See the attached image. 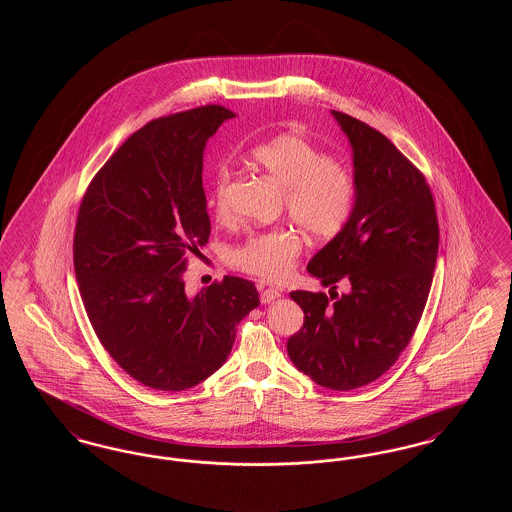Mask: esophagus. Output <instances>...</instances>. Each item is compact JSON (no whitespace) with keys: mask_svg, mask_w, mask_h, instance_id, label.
I'll return each instance as SVG.
<instances>
[{"mask_svg":"<svg viewBox=\"0 0 512 512\" xmlns=\"http://www.w3.org/2000/svg\"><path fill=\"white\" fill-rule=\"evenodd\" d=\"M278 297H280V292H278L276 288H267V290L261 292V303L267 305V303H272V301L278 299Z\"/></svg>","mask_w":512,"mask_h":512,"instance_id":"1","label":"esophagus"}]
</instances>
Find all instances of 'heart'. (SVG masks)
<instances>
[{
  "label": "heart",
  "mask_w": 512,
  "mask_h": 512,
  "mask_svg": "<svg viewBox=\"0 0 512 512\" xmlns=\"http://www.w3.org/2000/svg\"><path fill=\"white\" fill-rule=\"evenodd\" d=\"M249 157L286 190V207L309 234L334 238L351 219L357 182L353 171L309 142L284 132L249 149ZM232 172L219 167L209 188V205L217 219L230 215ZM303 251V236L292 226L253 232L232 249V265L247 274L280 280L292 272Z\"/></svg>",
  "instance_id": "b5f03b06"
}]
</instances>
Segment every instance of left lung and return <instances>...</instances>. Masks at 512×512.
<instances>
[{
  "label": "left lung",
  "mask_w": 512,
  "mask_h": 512,
  "mask_svg": "<svg viewBox=\"0 0 512 512\" xmlns=\"http://www.w3.org/2000/svg\"><path fill=\"white\" fill-rule=\"evenodd\" d=\"M353 147L357 197L340 234L307 270L326 293H290L303 326L288 340L297 370L322 388L349 391L378 380L409 345L438 259L439 226L426 176L366 122L332 111ZM350 292L338 296L337 282Z\"/></svg>",
  "instance_id": "1"
}]
</instances>
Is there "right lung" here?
Instances as JSON below:
<instances>
[{
	"mask_svg": "<svg viewBox=\"0 0 512 512\" xmlns=\"http://www.w3.org/2000/svg\"><path fill=\"white\" fill-rule=\"evenodd\" d=\"M232 117L203 105L147 122L80 201L73 259L84 309L113 361L153 390H188L217 372L259 305L255 284L238 276L195 297L184 282L211 234L203 153Z\"/></svg>",
	"mask_w": 512,
	"mask_h": 512,
	"instance_id": "add662e5",
	"label": "right lung"
}]
</instances>
